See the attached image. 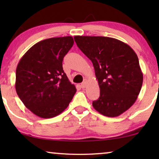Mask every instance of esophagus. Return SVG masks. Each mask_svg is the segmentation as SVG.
Masks as SVG:
<instances>
[{
    "instance_id": "obj_1",
    "label": "esophagus",
    "mask_w": 159,
    "mask_h": 159,
    "mask_svg": "<svg viewBox=\"0 0 159 159\" xmlns=\"http://www.w3.org/2000/svg\"><path fill=\"white\" fill-rule=\"evenodd\" d=\"M86 84H87V80L85 79L81 84H80V86H81L82 88H85L86 87Z\"/></svg>"
}]
</instances>
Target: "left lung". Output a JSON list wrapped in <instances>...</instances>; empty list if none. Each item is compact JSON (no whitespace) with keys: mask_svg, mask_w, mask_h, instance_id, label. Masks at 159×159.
I'll return each mask as SVG.
<instances>
[{"mask_svg":"<svg viewBox=\"0 0 159 159\" xmlns=\"http://www.w3.org/2000/svg\"><path fill=\"white\" fill-rule=\"evenodd\" d=\"M79 49L92 61L100 96L96 111L116 117L133 106L140 92L143 74L138 55L119 40L104 36H74Z\"/></svg>","mask_w":159,"mask_h":159,"instance_id":"left-lung-1","label":"left lung"}]
</instances>
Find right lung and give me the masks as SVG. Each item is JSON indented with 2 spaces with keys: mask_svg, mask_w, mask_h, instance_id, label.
<instances>
[{
  "mask_svg": "<svg viewBox=\"0 0 159 159\" xmlns=\"http://www.w3.org/2000/svg\"><path fill=\"white\" fill-rule=\"evenodd\" d=\"M74 43L71 36L43 40L19 61L16 92L26 108L38 116L50 118L60 114L76 92L62 67L63 58Z\"/></svg>",
  "mask_w": 159,
  "mask_h": 159,
  "instance_id": "right-lung-1",
  "label": "right lung"
}]
</instances>
